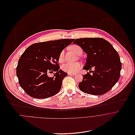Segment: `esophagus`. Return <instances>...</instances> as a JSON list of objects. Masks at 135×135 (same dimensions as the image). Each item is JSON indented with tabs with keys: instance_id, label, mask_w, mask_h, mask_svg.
<instances>
[{
	"instance_id": "obj_1",
	"label": "esophagus",
	"mask_w": 135,
	"mask_h": 135,
	"mask_svg": "<svg viewBox=\"0 0 135 135\" xmlns=\"http://www.w3.org/2000/svg\"><path fill=\"white\" fill-rule=\"evenodd\" d=\"M68 74L70 75H73V76L76 75V74H75V73H68Z\"/></svg>"
}]
</instances>
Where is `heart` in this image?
I'll return each mask as SVG.
<instances>
[{
    "mask_svg": "<svg viewBox=\"0 0 135 135\" xmlns=\"http://www.w3.org/2000/svg\"><path fill=\"white\" fill-rule=\"evenodd\" d=\"M71 50L76 55H79V53L82 52V49L78 45H73L71 47ZM64 51H62L59 55V61L60 63L63 62ZM81 67V64L79 62L67 63L64 64L62 66V69L66 72L70 73H76Z\"/></svg>",
    "mask_w": 135,
    "mask_h": 135,
    "instance_id": "1",
    "label": "heart"
}]
</instances>
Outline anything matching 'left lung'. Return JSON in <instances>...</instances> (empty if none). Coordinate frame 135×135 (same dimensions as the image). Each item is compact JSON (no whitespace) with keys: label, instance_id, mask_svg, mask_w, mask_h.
<instances>
[{"label":"left lung","instance_id":"8db88e82","mask_svg":"<svg viewBox=\"0 0 135 135\" xmlns=\"http://www.w3.org/2000/svg\"><path fill=\"white\" fill-rule=\"evenodd\" d=\"M73 43L87 54L83 69L90 70L83 75V81L79 84L80 90L93 95L108 92L120 76L121 63L118 52L109 41L101 38L76 39ZM91 69L94 70L91 71Z\"/></svg>","mask_w":135,"mask_h":135}]
</instances>
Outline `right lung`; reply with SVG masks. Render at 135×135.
<instances>
[{"instance_id": "1", "label": "right lung", "mask_w": 135, "mask_h": 135, "mask_svg": "<svg viewBox=\"0 0 135 135\" xmlns=\"http://www.w3.org/2000/svg\"><path fill=\"white\" fill-rule=\"evenodd\" d=\"M73 40L64 39L38 42L26 49L18 60L16 75L20 86L27 94L43 99L59 92L62 81L68 75L59 70V55ZM53 71L56 73L49 77L47 73Z\"/></svg>"}]
</instances>
